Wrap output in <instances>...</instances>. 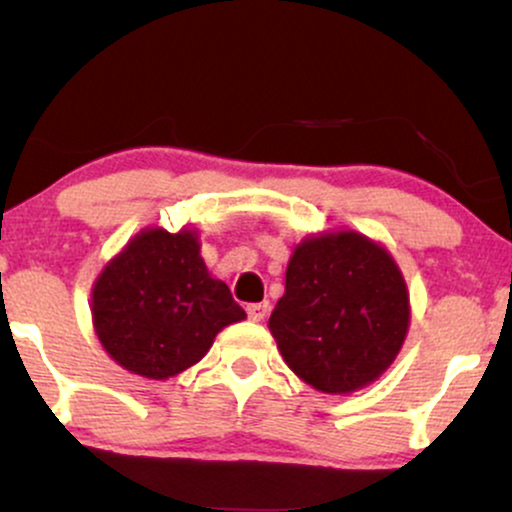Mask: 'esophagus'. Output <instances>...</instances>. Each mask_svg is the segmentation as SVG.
Returning <instances> with one entry per match:
<instances>
[{
  "instance_id": "34e87169",
  "label": "esophagus",
  "mask_w": 512,
  "mask_h": 512,
  "mask_svg": "<svg viewBox=\"0 0 512 512\" xmlns=\"http://www.w3.org/2000/svg\"><path fill=\"white\" fill-rule=\"evenodd\" d=\"M245 310H248V317L252 322H262L269 313V303H250Z\"/></svg>"
}]
</instances>
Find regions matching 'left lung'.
I'll list each match as a JSON object with an SVG mask.
<instances>
[{
  "instance_id": "left-lung-1",
  "label": "left lung",
  "mask_w": 512,
  "mask_h": 512,
  "mask_svg": "<svg viewBox=\"0 0 512 512\" xmlns=\"http://www.w3.org/2000/svg\"><path fill=\"white\" fill-rule=\"evenodd\" d=\"M409 320L407 281L395 257L363 233L332 231L293 248L269 332L303 383L349 395L392 366Z\"/></svg>"
}]
</instances>
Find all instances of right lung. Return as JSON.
Here are the masks:
<instances>
[{"label":"right lung","mask_w":512,"mask_h":512,"mask_svg":"<svg viewBox=\"0 0 512 512\" xmlns=\"http://www.w3.org/2000/svg\"><path fill=\"white\" fill-rule=\"evenodd\" d=\"M98 342L117 366L166 380L207 356L216 334L245 320L209 274L195 228H144L103 267L91 289Z\"/></svg>","instance_id":"1"}]
</instances>
